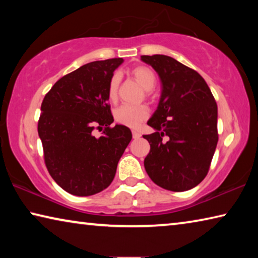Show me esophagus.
I'll return each mask as SVG.
<instances>
[{
	"label": "esophagus",
	"instance_id": "obj_1",
	"mask_svg": "<svg viewBox=\"0 0 258 258\" xmlns=\"http://www.w3.org/2000/svg\"><path fill=\"white\" fill-rule=\"evenodd\" d=\"M132 135H133V139H135V140H137V139H140V137H141V134H140V133L138 132V131H133V132H132Z\"/></svg>",
	"mask_w": 258,
	"mask_h": 258
}]
</instances>
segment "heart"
Instances as JSON below:
<instances>
[{"label":"heart","instance_id":"obj_1","mask_svg":"<svg viewBox=\"0 0 258 258\" xmlns=\"http://www.w3.org/2000/svg\"><path fill=\"white\" fill-rule=\"evenodd\" d=\"M132 75L147 91L152 90L156 85V75L150 68L143 66L135 67L132 71ZM119 84L120 75L118 73H115L108 83V98L110 101H116ZM148 115H149V109L145 104H139V106L121 104L113 111V118L117 123L128 127H137L142 120L147 118Z\"/></svg>","mask_w":258,"mask_h":258}]
</instances>
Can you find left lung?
Returning a JSON list of instances; mask_svg holds the SVG:
<instances>
[{"label":"left lung","instance_id":"8db88e82","mask_svg":"<svg viewBox=\"0 0 258 258\" xmlns=\"http://www.w3.org/2000/svg\"><path fill=\"white\" fill-rule=\"evenodd\" d=\"M141 60L155 69L161 83L158 106L148 120L156 132L143 135L150 143L145 168L166 190H190L207 175L216 149L215 99L197 72L172 56L141 55Z\"/></svg>","mask_w":258,"mask_h":258}]
</instances>
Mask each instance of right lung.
<instances>
[{"mask_svg": "<svg viewBox=\"0 0 258 258\" xmlns=\"http://www.w3.org/2000/svg\"><path fill=\"white\" fill-rule=\"evenodd\" d=\"M121 58L93 61L63 76L45 95L38 137L52 178L78 197L110 185L117 164L132 140L131 130L113 123L108 106V83ZM106 125L101 137L93 130Z\"/></svg>", "mask_w": 258, "mask_h": 258, "instance_id": "right-lung-1", "label": "right lung"}]
</instances>
